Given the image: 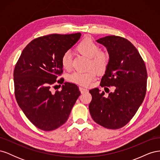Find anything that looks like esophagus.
<instances>
[{
  "label": "esophagus",
  "mask_w": 160,
  "mask_h": 160,
  "mask_svg": "<svg viewBox=\"0 0 160 160\" xmlns=\"http://www.w3.org/2000/svg\"><path fill=\"white\" fill-rule=\"evenodd\" d=\"M79 90H80L81 93H87V92H88V89L81 88V87H80V88H79Z\"/></svg>",
  "instance_id": "1"
}]
</instances>
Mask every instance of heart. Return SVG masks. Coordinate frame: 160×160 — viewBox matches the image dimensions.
<instances>
[{"instance_id": "heart-1", "label": "heart", "mask_w": 160, "mask_h": 160, "mask_svg": "<svg viewBox=\"0 0 160 160\" xmlns=\"http://www.w3.org/2000/svg\"><path fill=\"white\" fill-rule=\"evenodd\" d=\"M76 50L87 57H89V69L93 68L99 73L103 72L108 69L110 62L109 53L105 51H100V47L93 38L85 37L76 47ZM61 62L62 68L70 70L72 67V57L71 53L67 51L62 55ZM91 69L85 72H74L69 76V81L72 83L81 86H89L95 79V71Z\"/></svg>"}]
</instances>
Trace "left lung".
Segmentation results:
<instances>
[{
	"mask_svg": "<svg viewBox=\"0 0 160 160\" xmlns=\"http://www.w3.org/2000/svg\"><path fill=\"white\" fill-rule=\"evenodd\" d=\"M97 41L107 48L110 55L100 85L114 86L115 89L108 97L98 88L90 90L89 112L97 123L117 129L129 123L143 101L147 89L146 67L138 49L126 38L111 35Z\"/></svg>",
	"mask_w": 160,
	"mask_h": 160,
	"instance_id": "obj_1",
	"label": "left lung"
}]
</instances>
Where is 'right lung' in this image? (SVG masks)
Returning a JSON list of instances; mask_svg holds the SVG:
<instances>
[{
    "mask_svg": "<svg viewBox=\"0 0 160 160\" xmlns=\"http://www.w3.org/2000/svg\"><path fill=\"white\" fill-rule=\"evenodd\" d=\"M80 37L77 32L35 38L23 49L16 63L13 72L16 100L38 129L48 132L64 124L81 94L77 85L68 82L62 85L61 91L51 92V87L62 79L57 80L63 71L62 55Z\"/></svg>",
    "mask_w": 160,
    "mask_h": 160,
    "instance_id": "obj_1",
    "label": "right lung"
}]
</instances>
